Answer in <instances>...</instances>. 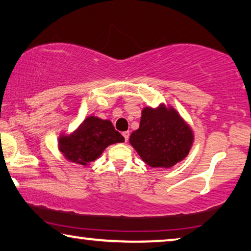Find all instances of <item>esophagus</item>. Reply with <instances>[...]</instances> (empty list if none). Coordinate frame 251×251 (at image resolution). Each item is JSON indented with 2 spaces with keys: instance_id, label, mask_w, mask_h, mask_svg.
I'll return each instance as SVG.
<instances>
[{
  "instance_id": "1",
  "label": "esophagus",
  "mask_w": 251,
  "mask_h": 251,
  "mask_svg": "<svg viewBox=\"0 0 251 251\" xmlns=\"http://www.w3.org/2000/svg\"><path fill=\"white\" fill-rule=\"evenodd\" d=\"M123 136H124V138H125V142L128 141V137H129V132H128V130H127V132L123 133Z\"/></svg>"
}]
</instances>
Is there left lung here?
Returning a JSON list of instances; mask_svg holds the SVG:
<instances>
[{
	"label": "left lung",
	"instance_id": "1",
	"mask_svg": "<svg viewBox=\"0 0 251 251\" xmlns=\"http://www.w3.org/2000/svg\"><path fill=\"white\" fill-rule=\"evenodd\" d=\"M194 133L188 122L171 105L144 107L138 129L129 136L142 161L151 168L170 169L188 156Z\"/></svg>",
	"mask_w": 251,
	"mask_h": 251
}]
</instances>
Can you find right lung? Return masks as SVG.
<instances>
[{"mask_svg": "<svg viewBox=\"0 0 251 251\" xmlns=\"http://www.w3.org/2000/svg\"><path fill=\"white\" fill-rule=\"evenodd\" d=\"M124 141L110 121L90 115L71 133L59 135L58 149L68 162L87 166L100 157L109 145Z\"/></svg>", "mask_w": 251, "mask_h": 251, "instance_id": "right-lung-1", "label": "right lung"}]
</instances>
